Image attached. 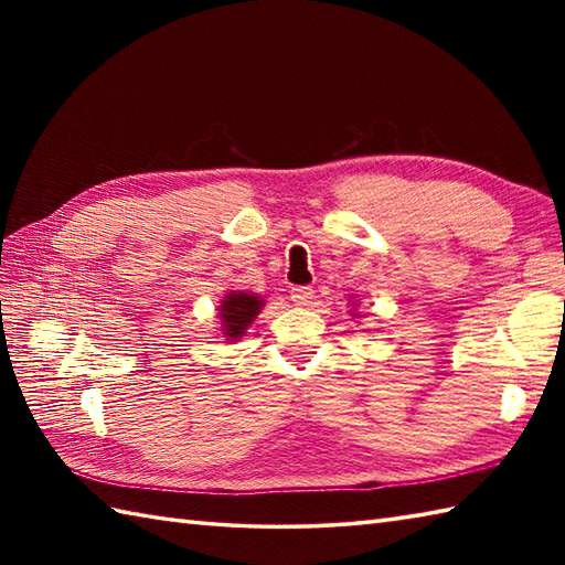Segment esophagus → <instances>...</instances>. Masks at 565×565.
Here are the masks:
<instances>
[{
	"label": "esophagus",
	"instance_id": "obj_1",
	"mask_svg": "<svg viewBox=\"0 0 565 565\" xmlns=\"http://www.w3.org/2000/svg\"><path fill=\"white\" fill-rule=\"evenodd\" d=\"M313 289L310 286H296V289L291 291V298L296 306H310V301H313Z\"/></svg>",
	"mask_w": 565,
	"mask_h": 565
}]
</instances>
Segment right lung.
<instances>
[{"instance_id":"1","label":"right lung","mask_w":565,"mask_h":565,"mask_svg":"<svg viewBox=\"0 0 565 565\" xmlns=\"http://www.w3.org/2000/svg\"><path fill=\"white\" fill-rule=\"evenodd\" d=\"M262 298L255 294H245V291H231L221 303V328H223V338L231 342L239 340L249 328V322L259 316L262 310Z\"/></svg>"}]
</instances>
